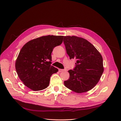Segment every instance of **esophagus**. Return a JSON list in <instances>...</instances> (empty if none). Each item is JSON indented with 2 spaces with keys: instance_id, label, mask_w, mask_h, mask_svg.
I'll list each match as a JSON object with an SVG mask.
<instances>
[{
  "instance_id": "esophagus-1",
  "label": "esophagus",
  "mask_w": 121,
  "mask_h": 121,
  "mask_svg": "<svg viewBox=\"0 0 121 121\" xmlns=\"http://www.w3.org/2000/svg\"><path fill=\"white\" fill-rule=\"evenodd\" d=\"M64 71V69H58V71L60 72H63Z\"/></svg>"
}]
</instances>
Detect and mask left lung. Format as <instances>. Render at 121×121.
<instances>
[{
	"instance_id": "left-lung-1",
	"label": "left lung",
	"mask_w": 121,
	"mask_h": 121,
	"mask_svg": "<svg viewBox=\"0 0 121 121\" xmlns=\"http://www.w3.org/2000/svg\"><path fill=\"white\" fill-rule=\"evenodd\" d=\"M64 43L70 59H76L75 68L68 72L69 78L65 86L78 93L92 89L99 81L104 71L101 54L92 44L83 38L65 36Z\"/></svg>"
}]
</instances>
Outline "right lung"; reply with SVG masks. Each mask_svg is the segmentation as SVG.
Here are the masks:
<instances>
[{"label":"right lung","mask_w":121,"mask_h":121,"mask_svg":"<svg viewBox=\"0 0 121 121\" xmlns=\"http://www.w3.org/2000/svg\"><path fill=\"white\" fill-rule=\"evenodd\" d=\"M63 36H43L29 41L21 49L16 69L24 85L33 91L48 86L52 75L58 69L52 64L53 49L63 42Z\"/></svg>","instance_id":"add662e5"}]
</instances>
